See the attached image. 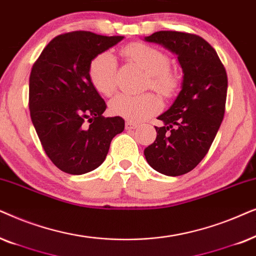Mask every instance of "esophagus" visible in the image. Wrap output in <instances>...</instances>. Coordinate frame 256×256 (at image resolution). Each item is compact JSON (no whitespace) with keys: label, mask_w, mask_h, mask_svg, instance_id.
Here are the masks:
<instances>
[{"label":"esophagus","mask_w":256,"mask_h":256,"mask_svg":"<svg viewBox=\"0 0 256 256\" xmlns=\"http://www.w3.org/2000/svg\"><path fill=\"white\" fill-rule=\"evenodd\" d=\"M138 124L136 122H131V120H128L125 122V128L126 130H134V128H138Z\"/></svg>","instance_id":"obj_1"}]
</instances>
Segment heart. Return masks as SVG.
Returning <instances> with one entry per match:
<instances>
[{
  "label": "heart",
  "instance_id": "b5f03b06",
  "mask_svg": "<svg viewBox=\"0 0 256 256\" xmlns=\"http://www.w3.org/2000/svg\"><path fill=\"white\" fill-rule=\"evenodd\" d=\"M122 54L148 74V88L162 97H171L179 88V76L171 70L170 57L164 51L144 43H131ZM88 80L94 90L104 96H111L116 90V60L110 52L97 54L88 64ZM162 108L159 98L153 94L142 96L118 94L108 103L114 116L128 120L140 122L156 114Z\"/></svg>",
  "mask_w": 256,
  "mask_h": 256
}]
</instances>
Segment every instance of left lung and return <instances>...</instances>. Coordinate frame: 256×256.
I'll return each mask as SVG.
<instances>
[{
  "label": "left lung",
  "instance_id": "left-lung-1",
  "mask_svg": "<svg viewBox=\"0 0 256 256\" xmlns=\"http://www.w3.org/2000/svg\"><path fill=\"white\" fill-rule=\"evenodd\" d=\"M146 42L162 44L178 56L182 68V91L158 119L156 138L144 150L156 172L178 176L196 168L207 154L224 114L227 74L208 42L194 34L156 32Z\"/></svg>",
  "mask_w": 256,
  "mask_h": 256
}]
</instances>
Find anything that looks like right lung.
<instances>
[{
    "label": "right lung",
    "mask_w": 256,
    "mask_h": 256,
    "mask_svg": "<svg viewBox=\"0 0 256 256\" xmlns=\"http://www.w3.org/2000/svg\"><path fill=\"white\" fill-rule=\"evenodd\" d=\"M124 38L71 32L51 40L34 63L29 108L44 152L60 171L84 174L100 166L122 117L105 118L106 104L88 80V64Z\"/></svg>",
    "instance_id": "1"
}]
</instances>
